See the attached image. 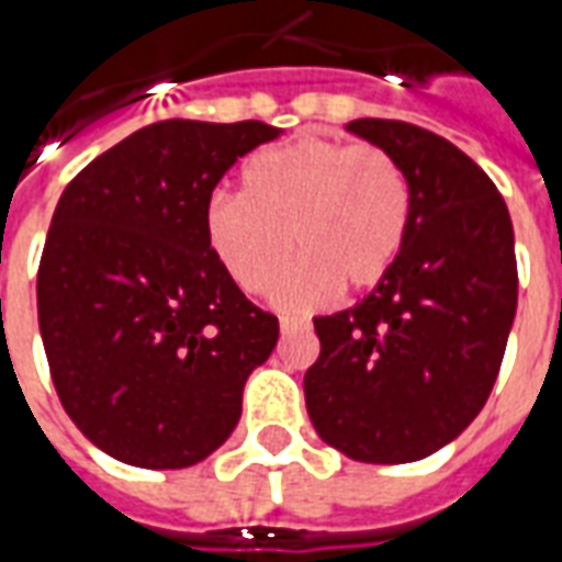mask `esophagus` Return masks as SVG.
<instances>
[{"mask_svg":"<svg viewBox=\"0 0 562 562\" xmlns=\"http://www.w3.org/2000/svg\"><path fill=\"white\" fill-rule=\"evenodd\" d=\"M296 329H308V321H300V317H281V333H296Z\"/></svg>","mask_w":562,"mask_h":562,"instance_id":"esophagus-1","label":"esophagus"}]
</instances>
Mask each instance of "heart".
<instances>
[{
	"label": "heart",
	"instance_id": "1",
	"mask_svg": "<svg viewBox=\"0 0 562 562\" xmlns=\"http://www.w3.org/2000/svg\"><path fill=\"white\" fill-rule=\"evenodd\" d=\"M412 221V187L387 150L296 138L241 166V199H209L202 229L214 260L248 293L274 288V305L308 312L345 284L375 288L393 269Z\"/></svg>",
	"mask_w": 562,
	"mask_h": 562
}]
</instances>
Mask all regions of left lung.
I'll return each instance as SVG.
<instances>
[{"label":"left lung","mask_w":562,"mask_h":562,"mask_svg":"<svg viewBox=\"0 0 562 562\" xmlns=\"http://www.w3.org/2000/svg\"><path fill=\"white\" fill-rule=\"evenodd\" d=\"M345 130L400 162L412 221L369 296L314 317L321 357L305 372V405L345 457L415 463L491 396L517 312L515 229L496 184L448 138L378 117Z\"/></svg>","instance_id":"obj_1"}]
</instances>
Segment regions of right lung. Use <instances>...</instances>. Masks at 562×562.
I'll use <instances>...</instances> for the list:
<instances>
[{
    "label": "right lung",
    "instance_id": "right-lung-1",
    "mask_svg": "<svg viewBox=\"0 0 562 562\" xmlns=\"http://www.w3.org/2000/svg\"><path fill=\"white\" fill-rule=\"evenodd\" d=\"M281 130L160 121L63 190L38 266V329L66 415L138 469H187L241 417L248 375L278 345L214 260L202 214L226 169Z\"/></svg>",
    "mask_w": 562,
    "mask_h": 562
}]
</instances>
